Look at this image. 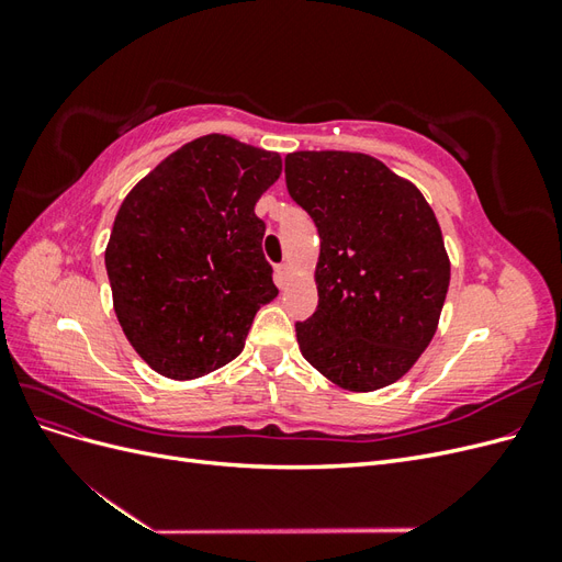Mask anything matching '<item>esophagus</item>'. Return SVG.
Masks as SVG:
<instances>
[{
  "mask_svg": "<svg viewBox=\"0 0 562 562\" xmlns=\"http://www.w3.org/2000/svg\"><path fill=\"white\" fill-rule=\"evenodd\" d=\"M288 277H291V265H288V262H281V265L277 267V281L283 285V283L288 281Z\"/></svg>",
  "mask_w": 562,
  "mask_h": 562,
  "instance_id": "esophagus-1",
  "label": "esophagus"
}]
</instances>
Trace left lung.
Here are the masks:
<instances>
[{"label":"left lung","instance_id":"1","mask_svg":"<svg viewBox=\"0 0 562 562\" xmlns=\"http://www.w3.org/2000/svg\"><path fill=\"white\" fill-rule=\"evenodd\" d=\"M291 196L321 239L318 307L297 345L353 394L394 384L436 335L450 285L443 232L417 187L361 151H293Z\"/></svg>","mask_w":562,"mask_h":562}]
</instances>
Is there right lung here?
<instances>
[{
	"label": "right lung",
	"instance_id": "1",
	"mask_svg": "<svg viewBox=\"0 0 562 562\" xmlns=\"http://www.w3.org/2000/svg\"><path fill=\"white\" fill-rule=\"evenodd\" d=\"M281 155L201 135L133 187L105 248L112 304L131 347L168 380H196L241 353L279 291L255 203Z\"/></svg>",
	"mask_w": 562,
	"mask_h": 562
}]
</instances>
